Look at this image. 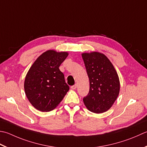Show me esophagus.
<instances>
[{
	"mask_svg": "<svg viewBox=\"0 0 147 147\" xmlns=\"http://www.w3.org/2000/svg\"><path fill=\"white\" fill-rule=\"evenodd\" d=\"M71 88L72 89H74V90H75V89H76V88H77V85L75 84V85H73V86H71Z\"/></svg>",
	"mask_w": 147,
	"mask_h": 147,
	"instance_id": "34e87169",
	"label": "esophagus"
}]
</instances>
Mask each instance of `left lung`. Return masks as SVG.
Listing matches in <instances>:
<instances>
[{
  "instance_id": "8db88e82",
  "label": "left lung",
  "mask_w": 147,
  "mask_h": 147,
  "mask_svg": "<svg viewBox=\"0 0 147 147\" xmlns=\"http://www.w3.org/2000/svg\"><path fill=\"white\" fill-rule=\"evenodd\" d=\"M82 55L90 82L88 94L83 100L89 111L103 113L111 107L119 96V76L104 54L92 52Z\"/></svg>"
}]
</instances>
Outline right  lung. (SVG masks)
<instances>
[{"instance_id": "obj_1", "label": "right lung", "mask_w": 147, "mask_h": 147, "mask_svg": "<svg viewBox=\"0 0 147 147\" xmlns=\"http://www.w3.org/2000/svg\"><path fill=\"white\" fill-rule=\"evenodd\" d=\"M67 55V52L47 51L28 70L24 83L25 92L37 110L43 112L53 110L69 90L64 74L59 69Z\"/></svg>"}]
</instances>
